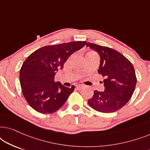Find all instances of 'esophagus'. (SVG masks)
Here are the masks:
<instances>
[{"label": "esophagus", "mask_w": 150, "mask_h": 150, "mask_svg": "<svg viewBox=\"0 0 150 150\" xmlns=\"http://www.w3.org/2000/svg\"><path fill=\"white\" fill-rule=\"evenodd\" d=\"M83 87V85H76V88L78 89H81Z\"/></svg>", "instance_id": "esophagus-1"}]
</instances>
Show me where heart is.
<instances>
[{"label":"heart","mask_w":150,"mask_h":150,"mask_svg":"<svg viewBox=\"0 0 150 150\" xmlns=\"http://www.w3.org/2000/svg\"><path fill=\"white\" fill-rule=\"evenodd\" d=\"M89 53H90V52H89Z\"/></svg>","instance_id":"1"}]
</instances>
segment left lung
<instances>
[{
	"label": "left lung",
	"instance_id": "8db88e82",
	"mask_svg": "<svg viewBox=\"0 0 150 150\" xmlns=\"http://www.w3.org/2000/svg\"><path fill=\"white\" fill-rule=\"evenodd\" d=\"M100 57L98 71L104 80V91H94L88 104L98 112L110 113L122 108L132 97L137 84L134 68L130 61L114 49L87 43Z\"/></svg>",
	"mask_w": 150,
	"mask_h": 150
}]
</instances>
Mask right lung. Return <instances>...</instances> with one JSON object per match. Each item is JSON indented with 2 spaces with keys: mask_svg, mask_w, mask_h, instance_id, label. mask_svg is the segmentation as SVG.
I'll list each match as a JSON object with an SVG mask.
<instances>
[{
  "mask_svg": "<svg viewBox=\"0 0 150 150\" xmlns=\"http://www.w3.org/2000/svg\"><path fill=\"white\" fill-rule=\"evenodd\" d=\"M87 44L77 41L39 48L28 56L20 71L22 92L28 104L40 113H52L59 110L75 87H65L54 81L57 71L70 55Z\"/></svg>",
  "mask_w": 150,
  "mask_h": 150,
  "instance_id": "obj_1",
  "label": "right lung"
}]
</instances>
